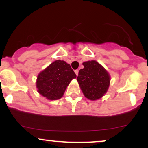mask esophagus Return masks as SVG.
<instances>
[{"mask_svg":"<svg viewBox=\"0 0 148 148\" xmlns=\"http://www.w3.org/2000/svg\"><path fill=\"white\" fill-rule=\"evenodd\" d=\"M74 72H75V74H76V76L79 75V70H78V69H76V70L74 71Z\"/></svg>","mask_w":148,"mask_h":148,"instance_id":"34e87169","label":"esophagus"}]
</instances>
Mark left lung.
I'll return each instance as SVG.
<instances>
[{
    "label": "left lung",
    "mask_w": 148,
    "mask_h": 148,
    "mask_svg": "<svg viewBox=\"0 0 148 148\" xmlns=\"http://www.w3.org/2000/svg\"><path fill=\"white\" fill-rule=\"evenodd\" d=\"M77 76L80 88L86 98L92 101L101 98L110 86L111 76L106 69L96 60L83 62Z\"/></svg>",
    "instance_id": "8db88e82"
}]
</instances>
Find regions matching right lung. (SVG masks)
<instances>
[{
	"label": "right lung",
	"mask_w": 148,
	"mask_h": 148,
	"mask_svg": "<svg viewBox=\"0 0 148 148\" xmlns=\"http://www.w3.org/2000/svg\"><path fill=\"white\" fill-rule=\"evenodd\" d=\"M76 77L70 64L64 60H56L39 73L37 90L47 99H59L63 96L71 81Z\"/></svg>",
	"instance_id": "obj_1"
}]
</instances>
